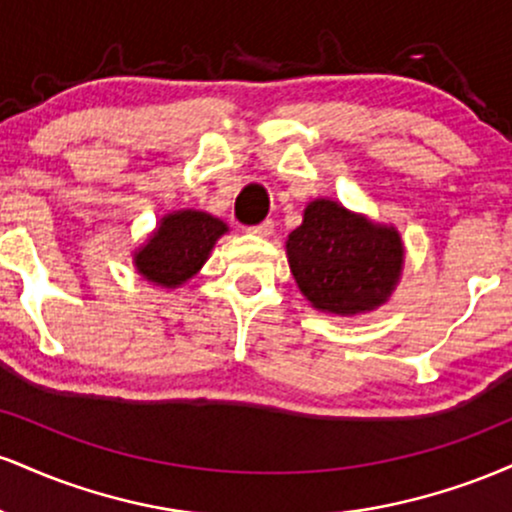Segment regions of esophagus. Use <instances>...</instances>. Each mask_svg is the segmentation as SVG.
<instances>
[{"instance_id":"esophagus-1","label":"esophagus","mask_w":512,"mask_h":512,"mask_svg":"<svg viewBox=\"0 0 512 512\" xmlns=\"http://www.w3.org/2000/svg\"><path fill=\"white\" fill-rule=\"evenodd\" d=\"M248 231L252 233V236L267 238V236H272V231H274V221H272V219H264L262 223H257V226H250Z\"/></svg>"}]
</instances>
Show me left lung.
<instances>
[{"label": "left lung", "mask_w": 512, "mask_h": 512, "mask_svg": "<svg viewBox=\"0 0 512 512\" xmlns=\"http://www.w3.org/2000/svg\"><path fill=\"white\" fill-rule=\"evenodd\" d=\"M298 289L317 310L356 315L378 308L402 272V238L330 199H315L286 240Z\"/></svg>", "instance_id": "obj_1"}]
</instances>
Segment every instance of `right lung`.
I'll return each instance as SVG.
<instances>
[{"mask_svg":"<svg viewBox=\"0 0 512 512\" xmlns=\"http://www.w3.org/2000/svg\"><path fill=\"white\" fill-rule=\"evenodd\" d=\"M226 223L204 211H175L161 221L146 248L137 252V269L158 286L175 289L197 274L211 248L226 233Z\"/></svg>","mask_w":512,"mask_h":512,"instance_id":"right-lung-1","label":"right lung"}]
</instances>
